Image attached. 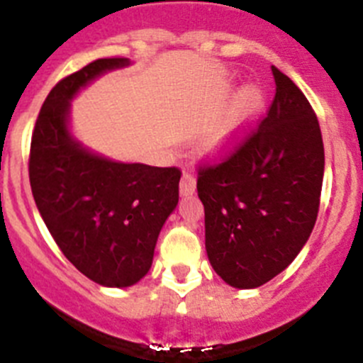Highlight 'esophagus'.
I'll use <instances>...</instances> for the list:
<instances>
[{"instance_id": "esophagus-1", "label": "esophagus", "mask_w": 363, "mask_h": 363, "mask_svg": "<svg viewBox=\"0 0 363 363\" xmlns=\"http://www.w3.org/2000/svg\"><path fill=\"white\" fill-rule=\"evenodd\" d=\"M194 191H196V178L192 174H189V172H185V174L182 176V179H179V192H182L184 196H191V194H194Z\"/></svg>"}]
</instances>
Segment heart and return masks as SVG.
I'll return each instance as SVG.
<instances>
[{
  "label": "heart",
  "instance_id": "heart-1",
  "mask_svg": "<svg viewBox=\"0 0 363 363\" xmlns=\"http://www.w3.org/2000/svg\"><path fill=\"white\" fill-rule=\"evenodd\" d=\"M267 105V92L258 83H247L234 96L220 120L211 127L201 142V150L211 158H223L233 152Z\"/></svg>",
  "mask_w": 363,
  "mask_h": 363
}]
</instances>
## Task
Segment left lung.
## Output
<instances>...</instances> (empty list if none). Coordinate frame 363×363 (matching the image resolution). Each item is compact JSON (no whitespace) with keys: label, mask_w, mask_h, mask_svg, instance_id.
I'll list each match as a JSON object with an SVG mask.
<instances>
[{"label":"left lung","mask_w":363,"mask_h":363,"mask_svg":"<svg viewBox=\"0 0 363 363\" xmlns=\"http://www.w3.org/2000/svg\"><path fill=\"white\" fill-rule=\"evenodd\" d=\"M277 94L258 130L225 162L198 172L205 249L221 280L255 289L291 265L316 223L323 142L313 107L272 67Z\"/></svg>","instance_id":"left-lung-1"}]
</instances>
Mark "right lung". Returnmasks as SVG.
<instances>
[{
  "label": "right lung",
  "mask_w": 363,
  "mask_h": 363,
  "mask_svg": "<svg viewBox=\"0 0 363 363\" xmlns=\"http://www.w3.org/2000/svg\"><path fill=\"white\" fill-rule=\"evenodd\" d=\"M127 57H101L57 83L32 133V196L74 267L104 287H130L149 272L154 247L178 205L176 167L123 163L94 152L70 130V104Z\"/></svg>",
  "instance_id": "1"
}]
</instances>
